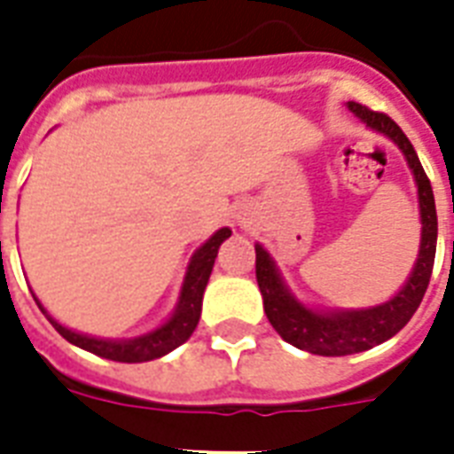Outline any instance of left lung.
Listing matches in <instances>:
<instances>
[{"mask_svg":"<svg viewBox=\"0 0 454 454\" xmlns=\"http://www.w3.org/2000/svg\"><path fill=\"white\" fill-rule=\"evenodd\" d=\"M348 108L370 129H377L387 134L388 138H394L403 155L408 157L410 169L415 174L417 191H419L422 247H419L412 276L391 301L365 310L317 313V310L301 306L297 299L292 297L278 276L269 252L262 245H256V283L262 290L263 310H266L270 325L276 327V332L285 341H290L292 346H297L301 351L316 353V356H348V353L367 351V348L394 337L395 332H401L422 303L424 292L429 287L431 270H434V259H436V202H434L429 176H427L415 148L410 144V138L403 134L401 127L387 113H377V110H370L367 106H360L356 101L348 103Z\"/></svg>","mask_w":454,"mask_h":454,"instance_id":"left-lung-1","label":"left lung"}]
</instances>
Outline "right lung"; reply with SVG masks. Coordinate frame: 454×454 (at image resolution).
<instances>
[{
	"mask_svg": "<svg viewBox=\"0 0 454 454\" xmlns=\"http://www.w3.org/2000/svg\"><path fill=\"white\" fill-rule=\"evenodd\" d=\"M226 238H231V231H228V228H221V231H216V233L195 252L191 266H188V273H185L184 290H181L176 313H174L160 330L151 332V334H144V337L138 339H129V341H110V339L84 337V334H77V332L67 330V327L59 325L53 317H46L51 320V325L59 330L60 337L67 339L70 344L80 346L84 351H91L96 353V356H101V358L117 360V363H145V360L160 358L164 353L174 351L176 346L188 341L192 330L198 327L200 310H202V294H205V287L207 283H209V276H212L216 252H219L221 242L226 240ZM35 301H37V299H35ZM37 306L42 309V303L39 301ZM42 313H46V310L42 309Z\"/></svg>",
	"mask_w": 454,
	"mask_h": 454,
	"instance_id": "obj_1",
	"label": "right lung"
}]
</instances>
